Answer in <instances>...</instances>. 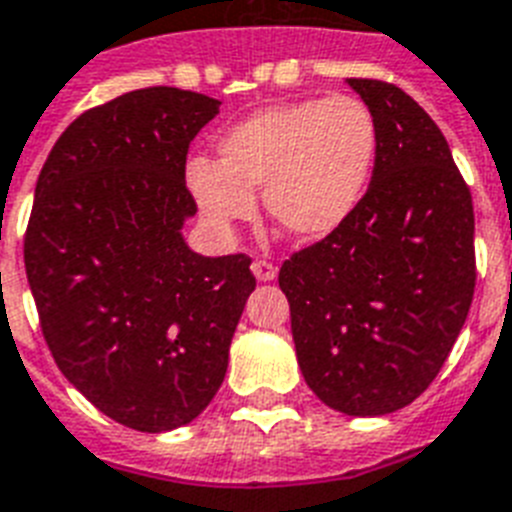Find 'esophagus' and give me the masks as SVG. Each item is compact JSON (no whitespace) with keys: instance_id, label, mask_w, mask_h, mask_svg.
Instances as JSON below:
<instances>
[{"instance_id":"esophagus-1","label":"esophagus","mask_w":512,"mask_h":512,"mask_svg":"<svg viewBox=\"0 0 512 512\" xmlns=\"http://www.w3.org/2000/svg\"><path fill=\"white\" fill-rule=\"evenodd\" d=\"M252 270H255L257 281H273L278 268L273 263H268V260H255V263H252Z\"/></svg>"}]
</instances>
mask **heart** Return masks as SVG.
<instances>
[{
	"mask_svg": "<svg viewBox=\"0 0 512 512\" xmlns=\"http://www.w3.org/2000/svg\"><path fill=\"white\" fill-rule=\"evenodd\" d=\"M378 157V126L357 97L302 99L239 120L218 139V162L194 157L189 189L213 226L255 213L263 189L268 218L294 239L334 234L363 202Z\"/></svg>",
	"mask_w": 512,
	"mask_h": 512,
	"instance_id": "heart-1",
	"label": "heart"
}]
</instances>
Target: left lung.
I'll return each instance as SVG.
<instances>
[{"mask_svg": "<svg viewBox=\"0 0 512 512\" xmlns=\"http://www.w3.org/2000/svg\"><path fill=\"white\" fill-rule=\"evenodd\" d=\"M371 107L378 157L342 228L278 270L307 386L339 413L386 415L442 371L476 286L471 189L413 97L347 78Z\"/></svg>", "mask_w": 512, "mask_h": 512, "instance_id": "obj_1", "label": "left lung"}]
</instances>
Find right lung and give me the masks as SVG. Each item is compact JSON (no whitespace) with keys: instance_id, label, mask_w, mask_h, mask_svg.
Instances as JSON below:
<instances>
[{"instance_id":"right-lung-1","label":"right lung","mask_w":512,"mask_h":512,"mask_svg":"<svg viewBox=\"0 0 512 512\" xmlns=\"http://www.w3.org/2000/svg\"><path fill=\"white\" fill-rule=\"evenodd\" d=\"M218 99L128 91L70 123L36 181L23 257L41 334L70 384L128 429L160 434L215 397L255 289L247 255L202 257L181 226L194 136Z\"/></svg>"}]
</instances>
